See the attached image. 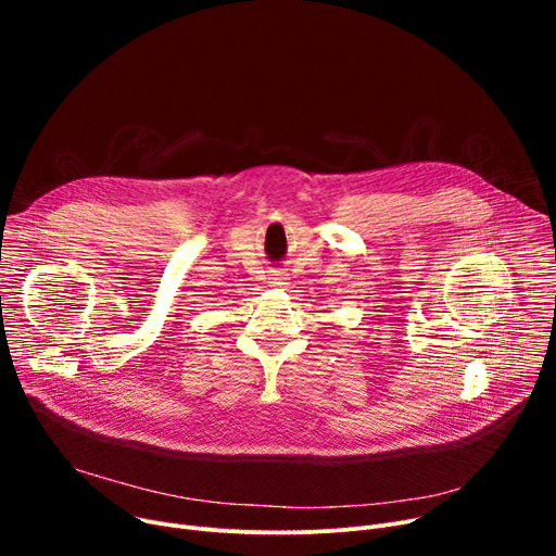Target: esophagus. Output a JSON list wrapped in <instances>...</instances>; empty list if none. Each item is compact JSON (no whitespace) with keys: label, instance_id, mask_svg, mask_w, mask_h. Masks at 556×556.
I'll list each match as a JSON object with an SVG mask.
<instances>
[{"label":"esophagus","instance_id":"obj_1","mask_svg":"<svg viewBox=\"0 0 556 556\" xmlns=\"http://www.w3.org/2000/svg\"><path fill=\"white\" fill-rule=\"evenodd\" d=\"M268 283H270L273 288H283V286L288 283V277H286L283 273H273V275L268 277Z\"/></svg>","mask_w":556,"mask_h":556}]
</instances>
